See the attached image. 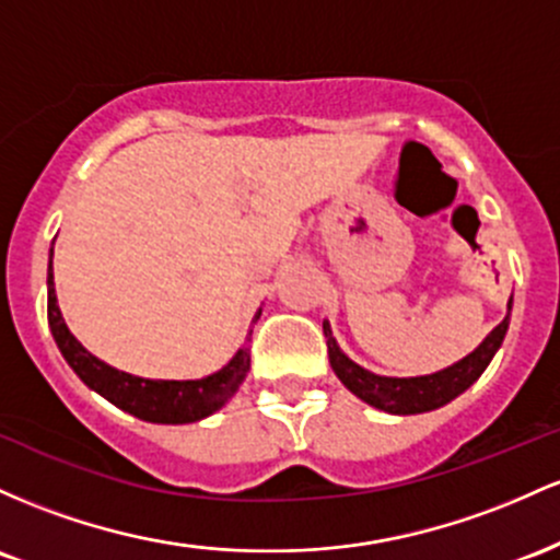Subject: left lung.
<instances>
[{"label": "left lung", "instance_id": "left-lung-1", "mask_svg": "<svg viewBox=\"0 0 560 560\" xmlns=\"http://www.w3.org/2000/svg\"><path fill=\"white\" fill-rule=\"evenodd\" d=\"M511 310V304H508ZM325 338H328V360L330 368L341 378L343 386L351 394H357L368 405L378 407V410L394 412V416H416V412H429L436 407L447 405L463 394L492 362L494 351L500 349L502 338L508 330V317L483 338V343L476 351H470L466 360L452 364L447 370H439L433 375H420V378H383V375L370 373V370L360 368L338 349L336 338H332L330 325H323Z\"/></svg>", "mask_w": 560, "mask_h": 560}]
</instances>
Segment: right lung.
<instances>
[{"label":"right lung","instance_id":"right-lung-1","mask_svg":"<svg viewBox=\"0 0 560 560\" xmlns=\"http://www.w3.org/2000/svg\"><path fill=\"white\" fill-rule=\"evenodd\" d=\"M259 314L254 317V323L259 319ZM47 319L55 343L73 368V373L100 397L121 407L129 416L150 420V423H196V420L211 416L237 392L250 370L248 343H243V349L219 373L200 381H148L110 368L81 347L62 323L52 285V261L47 269ZM250 332L246 341H250Z\"/></svg>","mask_w":560,"mask_h":560}]
</instances>
